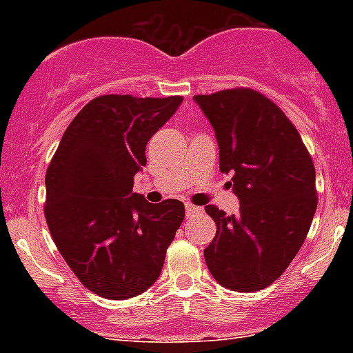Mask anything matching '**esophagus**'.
Returning <instances> with one entry per match:
<instances>
[{"label":"esophagus","instance_id":"esophagus-1","mask_svg":"<svg viewBox=\"0 0 353 353\" xmlns=\"http://www.w3.org/2000/svg\"><path fill=\"white\" fill-rule=\"evenodd\" d=\"M201 206H196V205H193V203H186V213H188V216L190 215H194V213H201Z\"/></svg>","mask_w":353,"mask_h":353}]
</instances>
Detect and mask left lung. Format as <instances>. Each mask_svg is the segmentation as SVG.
<instances>
[{"instance_id": "8db88e82", "label": "left lung", "mask_w": 353, "mask_h": 353, "mask_svg": "<svg viewBox=\"0 0 353 353\" xmlns=\"http://www.w3.org/2000/svg\"><path fill=\"white\" fill-rule=\"evenodd\" d=\"M194 101L215 130L220 170L232 174L237 215L205 210L216 234L205 249L213 279L229 290L258 292L282 276L304 244L318 191L311 155L283 110L252 88Z\"/></svg>"}]
</instances>
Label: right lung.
Returning <instances> with one entry per match:
<instances>
[{
	"mask_svg": "<svg viewBox=\"0 0 353 353\" xmlns=\"http://www.w3.org/2000/svg\"><path fill=\"white\" fill-rule=\"evenodd\" d=\"M183 97L101 95L74 116L46 172L44 215L56 248L88 290L123 301L159 279L184 220L179 199L133 193L150 138Z\"/></svg>",
	"mask_w": 353,
	"mask_h": 353,
	"instance_id": "1",
	"label": "right lung"
}]
</instances>
